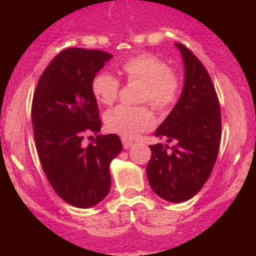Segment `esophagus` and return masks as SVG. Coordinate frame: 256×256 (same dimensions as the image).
I'll return each instance as SVG.
<instances>
[{
    "mask_svg": "<svg viewBox=\"0 0 256 256\" xmlns=\"http://www.w3.org/2000/svg\"><path fill=\"white\" fill-rule=\"evenodd\" d=\"M122 146H124V149H128V148H131L132 144H134V143H132L131 140H126V138H122Z\"/></svg>",
    "mask_w": 256,
    "mask_h": 256,
    "instance_id": "esophagus-1",
    "label": "esophagus"
}]
</instances>
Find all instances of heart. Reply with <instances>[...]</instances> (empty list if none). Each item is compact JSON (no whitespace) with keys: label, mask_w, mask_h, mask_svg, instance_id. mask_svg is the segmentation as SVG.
Wrapping results in <instances>:
<instances>
[{"label":"heart","mask_w":256,"mask_h":256,"mask_svg":"<svg viewBox=\"0 0 256 256\" xmlns=\"http://www.w3.org/2000/svg\"><path fill=\"white\" fill-rule=\"evenodd\" d=\"M120 67L128 82L142 83L140 101H148L158 110H167L176 104L182 89L180 79L162 58L150 52H142L126 58ZM91 89L101 104L110 106L118 98L120 80L110 72H98L92 79ZM152 122V112L144 106L122 104L106 114L107 128L126 138L146 130Z\"/></svg>","instance_id":"heart-1"}]
</instances>
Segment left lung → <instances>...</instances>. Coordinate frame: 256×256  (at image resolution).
Returning <instances> with one entry per match:
<instances>
[{"mask_svg": "<svg viewBox=\"0 0 256 256\" xmlns=\"http://www.w3.org/2000/svg\"><path fill=\"white\" fill-rule=\"evenodd\" d=\"M176 46L184 61L183 91L155 131V136L174 146H150L146 177L156 195L179 204L194 198L212 173L222 138V114L207 70L184 44Z\"/></svg>", "mask_w": 256, "mask_h": 256, "instance_id": "left-lung-1", "label": "left lung"}]
</instances>
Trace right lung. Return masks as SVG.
I'll list each match as a JSON object with an SVG mask.
<instances>
[{
  "instance_id": "obj_1",
  "label": "right lung",
  "mask_w": 256,
  "mask_h": 256,
  "mask_svg": "<svg viewBox=\"0 0 256 256\" xmlns=\"http://www.w3.org/2000/svg\"><path fill=\"white\" fill-rule=\"evenodd\" d=\"M112 54L67 48L46 66L32 100V125L40 165L67 204L89 208L110 189V165L122 152L118 134H98L101 119L91 83ZM96 138L86 146L84 137ZM91 137V136H90Z\"/></svg>"
}]
</instances>
